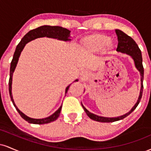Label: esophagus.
<instances>
[{
  "mask_svg": "<svg viewBox=\"0 0 151 151\" xmlns=\"http://www.w3.org/2000/svg\"><path fill=\"white\" fill-rule=\"evenodd\" d=\"M81 76L82 77H86V73L85 72H82L81 74Z\"/></svg>",
  "mask_w": 151,
  "mask_h": 151,
  "instance_id": "esophagus-1",
  "label": "esophagus"
}]
</instances>
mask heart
I'll return each mask as SVG.
<instances>
[{"mask_svg": "<svg viewBox=\"0 0 151 151\" xmlns=\"http://www.w3.org/2000/svg\"><path fill=\"white\" fill-rule=\"evenodd\" d=\"M80 43L84 50L91 52H99L103 50L110 52L114 46L109 36L100 33L86 36L81 40Z\"/></svg>", "mask_w": 151, "mask_h": 151, "instance_id": "b5f03b06", "label": "heart"}]
</instances>
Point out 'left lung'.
<instances>
[{"label": "left lung", "mask_w": 151, "mask_h": 151, "mask_svg": "<svg viewBox=\"0 0 151 151\" xmlns=\"http://www.w3.org/2000/svg\"><path fill=\"white\" fill-rule=\"evenodd\" d=\"M116 33L118 36V41H119V44H118V47L116 49V51L119 52L126 54V55H129L130 57H131V58L133 59V62H134L135 67L137 70H138V72H140L141 74V90H140V93L139 96H138V100L137 102L135 104V105L133 106V108L129 111L128 113H126L124 115L120 116L117 117H104V116H100L96 115V114H93L91 112H89V111L86 109L85 107L84 106V105L81 103V106H82L83 109H84V111L86 112V114H87V116L90 119H92L93 121H99V122H104V123H109V122H114V121H116L121 120V119H124L126 116L129 115L130 114H131L133 111L136 109L137 106L138 105L140 101H141L142 94H143V74H144V70H143V60H142V55H141V50L138 47V45L136 44V42H135L133 40V38H131L130 36L124 33L123 31L120 30H116Z\"/></svg>", "instance_id": "1"}]
</instances>
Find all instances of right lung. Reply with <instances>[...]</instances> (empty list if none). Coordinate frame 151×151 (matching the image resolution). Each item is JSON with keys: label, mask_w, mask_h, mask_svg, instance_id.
I'll use <instances>...</instances> for the list:
<instances>
[{"label": "right lung", "mask_w": 151, "mask_h": 151, "mask_svg": "<svg viewBox=\"0 0 151 151\" xmlns=\"http://www.w3.org/2000/svg\"><path fill=\"white\" fill-rule=\"evenodd\" d=\"M70 30H67V29L64 28L62 27H60V26H50V25H43L40 26V27H37V28L34 29L29 31L27 34L22 38L21 41L19 42V44L17 45L16 49L13 55V60H12L11 63H10V79H9V93L11 99V101L13 102V105L18 111V112L21 116V117L23 119H25L26 121H27L30 124H49V123L52 122L56 120L59 117L60 114V111H61L62 106L59 108L55 113L52 114L50 116L44 118V119H32L27 116H26L25 114L22 113L19 110L17 106L15 105L14 100H13V95H12V81H13V72L16 68L17 64H18L19 58L21 54V52L22 50L25 47V45L28 43L30 41L33 40L37 39V38L40 37H47L49 38H53V39H57L59 40L65 41V42H69L71 40L70 39ZM78 79H76L74 81H77ZM71 84L68 85L66 87L65 89V94L67 93L69 88Z\"/></svg>", "instance_id": "1"}]
</instances>
